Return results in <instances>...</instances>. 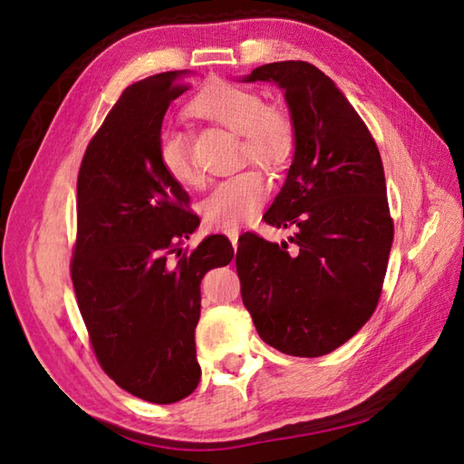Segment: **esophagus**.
<instances>
[{"label":"esophagus","mask_w":464,"mask_h":464,"mask_svg":"<svg viewBox=\"0 0 464 464\" xmlns=\"http://www.w3.org/2000/svg\"><path fill=\"white\" fill-rule=\"evenodd\" d=\"M227 237H229V241L233 243V247L237 249V241H239V229H231V231H227Z\"/></svg>","instance_id":"34e87169"}]
</instances>
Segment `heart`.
I'll return each mask as SVG.
<instances>
[{
	"instance_id": "b5f03b06",
	"label": "heart",
	"mask_w": 464,
	"mask_h": 464,
	"mask_svg": "<svg viewBox=\"0 0 464 464\" xmlns=\"http://www.w3.org/2000/svg\"><path fill=\"white\" fill-rule=\"evenodd\" d=\"M190 112L237 132L243 155L264 166L278 168L293 153V122L282 110L266 106L256 90L229 82H213L190 102ZM157 160L176 184H198L182 132L176 129L160 132ZM268 192V179L257 169H243L225 178L202 202L204 223L215 229H235L262 208Z\"/></svg>"
}]
</instances>
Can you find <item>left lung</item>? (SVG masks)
<instances>
[{
  "instance_id": "left-lung-1",
  "label": "left lung",
  "mask_w": 464,
  "mask_h": 464,
  "mask_svg": "<svg viewBox=\"0 0 464 464\" xmlns=\"http://www.w3.org/2000/svg\"><path fill=\"white\" fill-rule=\"evenodd\" d=\"M241 82L285 92L295 153L264 221L295 243L243 235L241 296L262 340L282 354L325 356L376 309L392 246L381 153L342 90L304 61L268 63Z\"/></svg>"
}]
</instances>
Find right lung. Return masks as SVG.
Instances as JSON below:
<instances>
[{"mask_svg":"<svg viewBox=\"0 0 464 464\" xmlns=\"http://www.w3.org/2000/svg\"><path fill=\"white\" fill-rule=\"evenodd\" d=\"M188 72L129 85L85 149L77 176V241L72 280L98 362L121 389L151 403H176L200 381L194 329L204 274L233 260L225 235L192 254L178 250L200 225L188 192L157 160L171 100Z\"/></svg>","mask_w":464,"mask_h":464,"instance_id":"add662e5","label":"right lung"}]
</instances>
